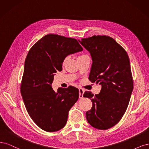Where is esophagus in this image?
<instances>
[{"mask_svg": "<svg viewBox=\"0 0 149 149\" xmlns=\"http://www.w3.org/2000/svg\"><path fill=\"white\" fill-rule=\"evenodd\" d=\"M79 98H83V94L84 93V90L81 88H79Z\"/></svg>", "mask_w": 149, "mask_h": 149, "instance_id": "esophagus-1", "label": "esophagus"}]
</instances>
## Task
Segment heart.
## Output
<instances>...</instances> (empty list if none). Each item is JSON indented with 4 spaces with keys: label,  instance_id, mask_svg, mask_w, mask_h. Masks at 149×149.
<instances>
[{
    "label": "heart",
    "instance_id": "1",
    "mask_svg": "<svg viewBox=\"0 0 149 149\" xmlns=\"http://www.w3.org/2000/svg\"><path fill=\"white\" fill-rule=\"evenodd\" d=\"M79 57H80V56H79Z\"/></svg>",
    "mask_w": 149,
    "mask_h": 149
}]
</instances>
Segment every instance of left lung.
I'll list each match as a JSON object with an SVG mask.
<instances>
[{"label":"left lung","instance_id":"left-lung-1","mask_svg":"<svg viewBox=\"0 0 149 149\" xmlns=\"http://www.w3.org/2000/svg\"><path fill=\"white\" fill-rule=\"evenodd\" d=\"M92 59L89 80L102 85L100 93L85 92L92 107L86 112L91 126L100 130L114 126L125 113L133 90L130 61L127 52L108 36H93L79 40Z\"/></svg>","mask_w":149,"mask_h":149}]
</instances>
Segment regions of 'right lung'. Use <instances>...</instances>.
Wrapping results in <instances>:
<instances>
[{
	"instance_id": "add662e5",
	"label": "right lung",
	"mask_w": 149,
	"mask_h": 149,
	"mask_svg": "<svg viewBox=\"0 0 149 149\" xmlns=\"http://www.w3.org/2000/svg\"><path fill=\"white\" fill-rule=\"evenodd\" d=\"M83 50L77 40L49 34L37 41L27 54L20 92L30 116L46 132L63 128L70 108L79 99V89L72 86L59 88L51 84L57 71L62 70L66 56Z\"/></svg>"
}]
</instances>
